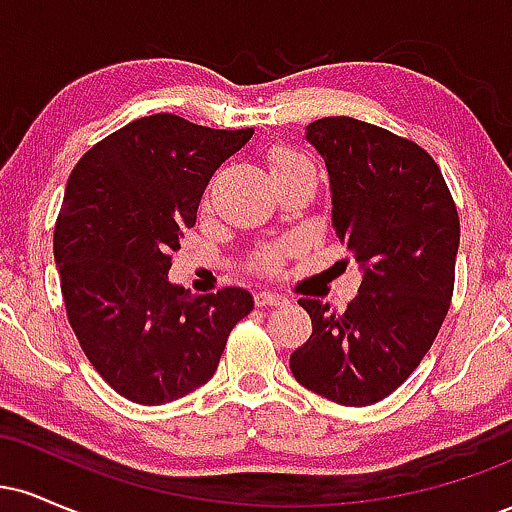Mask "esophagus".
Segmentation results:
<instances>
[{
    "label": "esophagus",
    "mask_w": 512,
    "mask_h": 512,
    "mask_svg": "<svg viewBox=\"0 0 512 512\" xmlns=\"http://www.w3.org/2000/svg\"><path fill=\"white\" fill-rule=\"evenodd\" d=\"M281 303H286V298L279 296V293H272V291H257L255 293L257 308H267V305H281Z\"/></svg>",
    "instance_id": "1"
}]
</instances>
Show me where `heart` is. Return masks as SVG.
I'll return each instance as SVG.
<instances>
[{
  "instance_id": "b5f03b06",
  "label": "heart",
  "mask_w": 512,
  "mask_h": 512,
  "mask_svg": "<svg viewBox=\"0 0 512 512\" xmlns=\"http://www.w3.org/2000/svg\"><path fill=\"white\" fill-rule=\"evenodd\" d=\"M267 168L269 173H272V178L279 180V178H286V175L298 173V170L313 168V163H310L303 154H298V151L289 149V146H274V149H269L267 154ZM291 255H293V248L286 243L264 245V248H260L255 255H252L250 264L257 274H276L284 269V264Z\"/></svg>"
}]
</instances>
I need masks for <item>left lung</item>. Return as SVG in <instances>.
<instances>
[{
    "instance_id": "8db88e82",
    "label": "left lung",
    "mask_w": 512,
    "mask_h": 512,
    "mask_svg": "<svg viewBox=\"0 0 512 512\" xmlns=\"http://www.w3.org/2000/svg\"><path fill=\"white\" fill-rule=\"evenodd\" d=\"M305 139L325 158L332 221L363 267L344 313L301 298L313 334L291 373L315 395L368 407L397 390L428 354L448 315L460 216L426 149L356 117H322Z\"/></svg>"
}]
</instances>
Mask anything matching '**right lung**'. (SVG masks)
Here are the masks:
<instances>
[{"instance_id":"obj_1","label":"right lung","mask_w":512,"mask_h":512,"mask_svg":"<svg viewBox=\"0 0 512 512\" xmlns=\"http://www.w3.org/2000/svg\"><path fill=\"white\" fill-rule=\"evenodd\" d=\"M255 129H211L173 113L129 122L79 158L55 223L69 325L117 395L158 407L216 373L252 296H192L168 281L214 170Z\"/></svg>"}]
</instances>
